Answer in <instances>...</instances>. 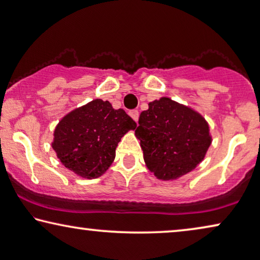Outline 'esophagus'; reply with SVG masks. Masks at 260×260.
<instances>
[{"label":"esophagus","mask_w":260,"mask_h":260,"mask_svg":"<svg viewBox=\"0 0 260 260\" xmlns=\"http://www.w3.org/2000/svg\"><path fill=\"white\" fill-rule=\"evenodd\" d=\"M128 114L131 115V118L134 120V121H138L139 119V111L138 110H132L128 112Z\"/></svg>","instance_id":"34e87169"}]
</instances>
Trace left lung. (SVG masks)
Masks as SVG:
<instances>
[{"mask_svg": "<svg viewBox=\"0 0 260 260\" xmlns=\"http://www.w3.org/2000/svg\"><path fill=\"white\" fill-rule=\"evenodd\" d=\"M148 106L135 129L143 158L157 179H177L203 160L211 143L209 126L202 115L169 98Z\"/></svg>", "mask_w": 260, "mask_h": 260, "instance_id": "1", "label": "left lung"}]
</instances>
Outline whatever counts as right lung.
<instances>
[{
	"mask_svg": "<svg viewBox=\"0 0 260 260\" xmlns=\"http://www.w3.org/2000/svg\"><path fill=\"white\" fill-rule=\"evenodd\" d=\"M137 123L122 108L95 99L60 120L52 147L65 167L86 179L99 177L115 157L120 139Z\"/></svg>",
	"mask_w": 260,
	"mask_h": 260,
	"instance_id": "right-lung-1",
	"label": "right lung"
}]
</instances>
